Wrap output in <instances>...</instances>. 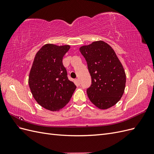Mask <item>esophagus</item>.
<instances>
[{"mask_svg":"<svg viewBox=\"0 0 154 154\" xmlns=\"http://www.w3.org/2000/svg\"><path fill=\"white\" fill-rule=\"evenodd\" d=\"M75 83H76V84L78 85H80V80H79V79H76Z\"/></svg>","mask_w":154,"mask_h":154,"instance_id":"obj_1","label":"esophagus"}]
</instances>
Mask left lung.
Returning a JSON list of instances; mask_svg holds the SVG:
<instances>
[{
    "label": "left lung",
    "instance_id": "8db88e82",
    "mask_svg": "<svg viewBox=\"0 0 154 154\" xmlns=\"http://www.w3.org/2000/svg\"><path fill=\"white\" fill-rule=\"evenodd\" d=\"M80 51L87 61L92 84L87 89L88 98L100 109L114 106L122 97L126 74L114 49L103 41L83 45Z\"/></svg>",
    "mask_w": 154,
    "mask_h": 154
}]
</instances>
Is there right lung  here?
Instances as JSON below:
<instances>
[{
    "label": "right lung",
    "mask_w": 154,
    "mask_h": 154,
    "mask_svg": "<svg viewBox=\"0 0 154 154\" xmlns=\"http://www.w3.org/2000/svg\"><path fill=\"white\" fill-rule=\"evenodd\" d=\"M70 45L48 44L35 55L29 76L32 96L40 106L51 111L62 109L71 100L76 86L67 78L63 56Z\"/></svg>",
    "instance_id": "1"
}]
</instances>
